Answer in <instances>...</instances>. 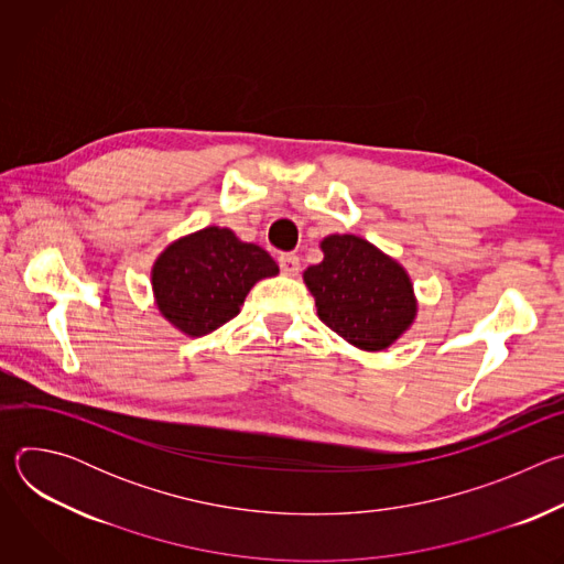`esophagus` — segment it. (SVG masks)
Listing matches in <instances>:
<instances>
[{"label": "esophagus", "mask_w": 564, "mask_h": 564, "mask_svg": "<svg viewBox=\"0 0 564 564\" xmlns=\"http://www.w3.org/2000/svg\"><path fill=\"white\" fill-rule=\"evenodd\" d=\"M279 268L285 276H296L301 270V261L296 254H281L279 257Z\"/></svg>", "instance_id": "34e87169"}]
</instances>
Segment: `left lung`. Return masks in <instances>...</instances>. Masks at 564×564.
Wrapping results in <instances>:
<instances>
[{
	"label": "left lung",
	"instance_id": "8db88e82",
	"mask_svg": "<svg viewBox=\"0 0 564 564\" xmlns=\"http://www.w3.org/2000/svg\"><path fill=\"white\" fill-rule=\"evenodd\" d=\"M321 250L324 261L303 272L318 318L361 350H386L417 312L406 270L352 234L324 238Z\"/></svg>",
	"mask_w": 564,
	"mask_h": 564
}]
</instances>
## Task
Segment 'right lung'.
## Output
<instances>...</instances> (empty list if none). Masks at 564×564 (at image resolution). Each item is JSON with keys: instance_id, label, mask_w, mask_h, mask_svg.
Masks as SVG:
<instances>
[{"instance_id": "add662e5", "label": "right lung", "mask_w": 564, "mask_h": 564, "mask_svg": "<svg viewBox=\"0 0 564 564\" xmlns=\"http://www.w3.org/2000/svg\"><path fill=\"white\" fill-rule=\"evenodd\" d=\"M279 265L231 229L205 227L172 243L153 265L158 310L189 337H203L240 312L252 285Z\"/></svg>"}]
</instances>
